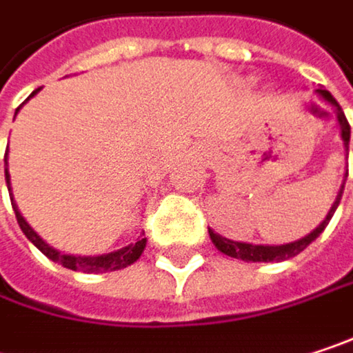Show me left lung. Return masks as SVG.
Wrapping results in <instances>:
<instances>
[{"mask_svg":"<svg viewBox=\"0 0 353 353\" xmlns=\"http://www.w3.org/2000/svg\"><path fill=\"white\" fill-rule=\"evenodd\" d=\"M315 94H317L325 104H329V106L333 108V112H335V118H337V122H339V132H341L343 149H345V159H347V153H350V134H352L350 124H347V118H345L341 106L337 104V100H335L327 90H315ZM345 177H347V172H345ZM343 183H345V181H343ZM343 183H341V188H339V192H337V196H335V202L331 204L327 216L323 219V223H321L319 227H315L309 235H305L303 239H296V241H290V243H284V245H255V243H245V241H231V239H227V237L214 233L212 229H208V235H210L212 243H214V247H216L221 253H225V255H229V257H235V259H243V261H282V259L294 257V255H299L303 249H307V247L311 245L319 235L325 231V227L329 225L333 212H335L337 206H339V200H341V194H343Z\"/></svg>","mask_w":353,"mask_h":353,"instance_id":"left-lung-1","label":"left lung"}]
</instances>
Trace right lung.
I'll list each match as a JSON object with an SVG mask.
<instances>
[{"mask_svg":"<svg viewBox=\"0 0 353 353\" xmlns=\"http://www.w3.org/2000/svg\"><path fill=\"white\" fill-rule=\"evenodd\" d=\"M38 92H40V88L30 94V98H34ZM30 98H28V100H30ZM28 100H26V102H28ZM26 102H24V104H26ZM24 104H22V106H24ZM20 108H18V110H20ZM18 110H16V114H18ZM6 165H8V159H6ZM6 181H8V190L12 192V181H10V172H8V168H6ZM10 200H12V206H14L18 225H20L22 233L28 237V241L34 247H38L48 259L61 263V265L67 268V270H73V272H88V274H100V272L122 270V268L134 263V261L141 257V253L145 251V247H147V237H143V235H145V233H143L134 243L122 247V249H116V251H110V253H102V255H73V253H61L59 249L48 245V243L36 233L34 229L26 223V219H24L22 212L18 210V204H16V200H14V194H10Z\"/></svg>","mask_w":353,"mask_h":353,"instance_id":"add662e5","label":"right lung"}]
</instances>
